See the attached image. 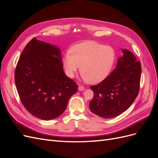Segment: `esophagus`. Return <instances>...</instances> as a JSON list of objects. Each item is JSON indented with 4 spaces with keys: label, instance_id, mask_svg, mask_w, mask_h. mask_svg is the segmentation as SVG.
Masks as SVG:
<instances>
[{
    "label": "esophagus",
    "instance_id": "1",
    "mask_svg": "<svg viewBox=\"0 0 158 158\" xmlns=\"http://www.w3.org/2000/svg\"><path fill=\"white\" fill-rule=\"evenodd\" d=\"M84 89H85V88L84 86H82V85H78V89L80 91H83V90H84Z\"/></svg>",
    "mask_w": 158,
    "mask_h": 158
}]
</instances>
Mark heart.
I'll list each match as a JSON object with an SVG mask.
<instances>
[{
  "instance_id": "obj_1",
  "label": "heart",
  "mask_w": 158,
  "mask_h": 158,
  "mask_svg": "<svg viewBox=\"0 0 158 158\" xmlns=\"http://www.w3.org/2000/svg\"><path fill=\"white\" fill-rule=\"evenodd\" d=\"M116 52L112 47L94 41L74 45L63 60L66 74L74 78L80 69L85 81L91 84L102 82L112 71Z\"/></svg>"
}]
</instances>
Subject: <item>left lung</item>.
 <instances>
[{
    "label": "left lung",
    "instance_id": "8db88e82",
    "mask_svg": "<svg viewBox=\"0 0 158 158\" xmlns=\"http://www.w3.org/2000/svg\"><path fill=\"white\" fill-rule=\"evenodd\" d=\"M117 67L107 78L91 86L94 98L91 111L103 118H113L130 107L139 92L141 64L132 52L123 49Z\"/></svg>",
    "mask_w": 158,
    "mask_h": 158
}]
</instances>
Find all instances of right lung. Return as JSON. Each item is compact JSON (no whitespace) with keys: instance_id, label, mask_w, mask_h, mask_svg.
<instances>
[{"instance_id":"1","label":"right lung","mask_w":158,"mask_h":158,"mask_svg":"<svg viewBox=\"0 0 158 158\" xmlns=\"http://www.w3.org/2000/svg\"><path fill=\"white\" fill-rule=\"evenodd\" d=\"M14 80L23 106L45 121L60 116L78 89L64 73L59 47L35 37L22 52Z\"/></svg>"}]
</instances>
